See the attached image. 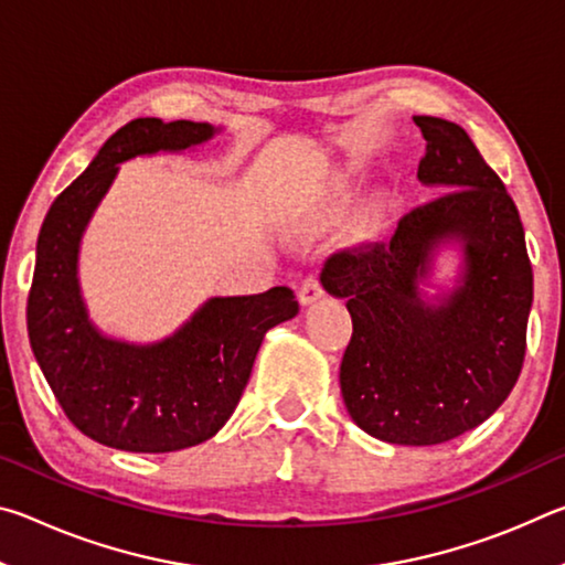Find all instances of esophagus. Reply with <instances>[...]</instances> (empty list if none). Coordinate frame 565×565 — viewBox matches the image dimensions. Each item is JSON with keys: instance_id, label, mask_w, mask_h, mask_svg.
I'll return each instance as SVG.
<instances>
[{"instance_id": "obj_1", "label": "esophagus", "mask_w": 565, "mask_h": 565, "mask_svg": "<svg viewBox=\"0 0 565 565\" xmlns=\"http://www.w3.org/2000/svg\"><path fill=\"white\" fill-rule=\"evenodd\" d=\"M323 296L321 284L317 279H303V284L299 286V303L301 306H313Z\"/></svg>"}]
</instances>
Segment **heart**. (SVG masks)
Here are the masks:
<instances>
[{
	"instance_id": "obj_1",
	"label": "heart",
	"mask_w": 565,
	"mask_h": 565,
	"mask_svg": "<svg viewBox=\"0 0 565 565\" xmlns=\"http://www.w3.org/2000/svg\"><path fill=\"white\" fill-rule=\"evenodd\" d=\"M349 194L347 191H333L331 196H327L323 199V202L317 206V212H313V218H317L319 224H333V222H339V218L347 214V209H349ZM374 212L376 209H371V214L369 216H374ZM366 216V218H369Z\"/></svg>"
}]
</instances>
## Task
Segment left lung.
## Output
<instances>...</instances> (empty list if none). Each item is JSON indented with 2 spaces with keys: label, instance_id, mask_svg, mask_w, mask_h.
Here are the masks:
<instances>
[{
  "label": "left lung",
  "instance_id": "8db88e82",
  "mask_svg": "<svg viewBox=\"0 0 565 565\" xmlns=\"http://www.w3.org/2000/svg\"><path fill=\"white\" fill-rule=\"evenodd\" d=\"M414 121L426 139L418 181L446 194L401 218L391 242L333 254L321 286L353 321L339 374L353 424L436 446L483 424L519 381L533 271L519 209L468 134ZM444 253L457 262L438 280Z\"/></svg>",
  "mask_w": 565,
  "mask_h": 565
}]
</instances>
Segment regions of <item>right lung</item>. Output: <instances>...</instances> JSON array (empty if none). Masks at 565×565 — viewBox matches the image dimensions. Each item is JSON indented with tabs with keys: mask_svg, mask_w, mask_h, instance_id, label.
Wrapping results in <instances>:
<instances>
[{
	"mask_svg": "<svg viewBox=\"0 0 565 565\" xmlns=\"http://www.w3.org/2000/svg\"><path fill=\"white\" fill-rule=\"evenodd\" d=\"M224 131L209 121L134 119L111 134L44 216L26 303L30 343L64 414L102 446L169 454L216 436L244 394L266 331L299 313L294 291L274 286L256 296H209L157 341L111 337L89 317L82 238L119 167L194 151Z\"/></svg>",
	"mask_w": 565,
	"mask_h": 565,
	"instance_id": "obj_1",
	"label": "right lung"
}]
</instances>
